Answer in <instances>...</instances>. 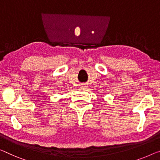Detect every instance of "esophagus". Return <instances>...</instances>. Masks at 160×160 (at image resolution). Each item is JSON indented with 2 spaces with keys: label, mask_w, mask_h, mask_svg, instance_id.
I'll use <instances>...</instances> for the list:
<instances>
[{
  "label": "esophagus",
  "mask_w": 160,
  "mask_h": 160,
  "mask_svg": "<svg viewBox=\"0 0 160 160\" xmlns=\"http://www.w3.org/2000/svg\"><path fill=\"white\" fill-rule=\"evenodd\" d=\"M87 88H88L87 84H82V85H81V87H80L81 89H86Z\"/></svg>",
  "instance_id": "obj_1"
}]
</instances>
